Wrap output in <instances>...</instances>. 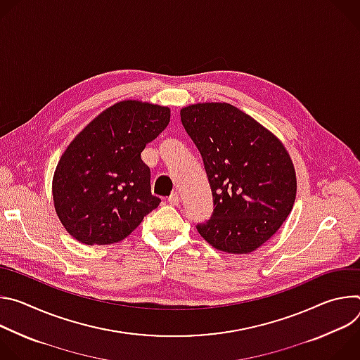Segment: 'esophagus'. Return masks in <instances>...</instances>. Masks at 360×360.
<instances>
[{
	"instance_id": "esophagus-1",
	"label": "esophagus",
	"mask_w": 360,
	"mask_h": 360,
	"mask_svg": "<svg viewBox=\"0 0 360 360\" xmlns=\"http://www.w3.org/2000/svg\"><path fill=\"white\" fill-rule=\"evenodd\" d=\"M168 202L171 205H178L179 203V193L178 192H172L171 196H168Z\"/></svg>"
}]
</instances>
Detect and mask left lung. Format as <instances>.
I'll list each match as a JSON object with an SVG mask.
<instances>
[{
	"label": "left lung",
	"mask_w": 360,
	"mask_h": 360,
	"mask_svg": "<svg viewBox=\"0 0 360 360\" xmlns=\"http://www.w3.org/2000/svg\"><path fill=\"white\" fill-rule=\"evenodd\" d=\"M198 148L214 198L200 236L229 253H249L285 222L296 196V176L282 142L252 117L225 102L181 110Z\"/></svg>",
	"instance_id": "left-lung-1"
}]
</instances>
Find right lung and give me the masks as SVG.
Masks as SVG:
<instances>
[{
    "label": "right lung",
    "mask_w": 360,
    "mask_h": 360,
    "mask_svg": "<svg viewBox=\"0 0 360 360\" xmlns=\"http://www.w3.org/2000/svg\"><path fill=\"white\" fill-rule=\"evenodd\" d=\"M169 118L167 107L122 101L75 136L53 179L56 211L71 236L85 245L120 242L158 207L141 152Z\"/></svg>",
    "instance_id": "1"
}]
</instances>
